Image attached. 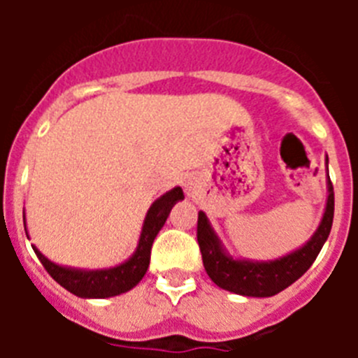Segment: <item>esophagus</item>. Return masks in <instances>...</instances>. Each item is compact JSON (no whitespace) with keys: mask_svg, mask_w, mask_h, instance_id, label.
Wrapping results in <instances>:
<instances>
[{"mask_svg":"<svg viewBox=\"0 0 358 358\" xmlns=\"http://www.w3.org/2000/svg\"><path fill=\"white\" fill-rule=\"evenodd\" d=\"M186 188H188V189H189V188H192V186H189V185H186Z\"/></svg>","mask_w":358,"mask_h":358,"instance_id":"esophagus-1","label":"esophagus"}]
</instances>
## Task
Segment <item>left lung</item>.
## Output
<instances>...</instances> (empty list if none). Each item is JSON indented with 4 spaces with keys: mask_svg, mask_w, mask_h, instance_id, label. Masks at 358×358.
<instances>
[{
    "mask_svg": "<svg viewBox=\"0 0 358 358\" xmlns=\"http://www.w3.org/2000/svg\"><path fill=\"white\" fill-rule=\"evenodd\" d=\"M334 185L328 181L327 211L312 240L299 251H294L292 255L283 256L280 260L267 262V264H252V262L227 258L222 252L213 229L210 227L206 215L199 211L197 242L208 276L220 289L240 294V296L268 297L281 292L292 285L294 281L299 280L317 258L319 251L330 235L331 222H334Z\"/></svg>",
    "mask_w": 358,
    "mask_h": 358,
    "instance_id": "left-lung-1",
    "label": "left lung"
}]
</instances>
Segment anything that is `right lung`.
<instances>
[{
  "label": "right lung",
  "mask_w": 358,
  "mask_h": 358,
  "mask_svg": "<svg viewBox=\"0 0 358 358\" xmlns=\"http://www.w3.org/2000/svg\"><path fill=\"white\" fill-rule=\"evenodd\" d=\"M185 197L181 188H173L170 192L157 199L148 210L145 217L143 229H141L140 243L136 249L134 256L125 264L118 265L115 268H107V271H73V268L59 267L46 260L37 249H34L37 258L41 260L43 267L48 271L50 276L69 290L71 294L78 297H110L118 296V294L127 292L132 287H136L141 281V278L147 273L148 264H150V249L152 242L157 236L163 224L166 222L170 210L177 201Z\"/></svg>",
  "instance_id": "right-lung-1"
}]
</instances>
